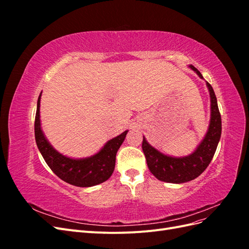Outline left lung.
<instances>
[{"instance_id": "obj_1", "label": "left lung", "mask_w": 249, "mask_h": 249, "mask_svg": "<svg viewBox=\"0 0 249 249\" xmlns=\"http://www.w3.org/2000/svg\"><path fill=\"white\" fill-rule=\"evenodd\" d=\"M189 67L197 73L200 79H203L197 69H195L193 65H189ZM207 86L211 97V119L209 129L205 138L191 155L182 158L166 156L153 147L143 137L142 150L145 155L148 169L162 182L173 184L189 182L200 176L213 159L221 136V115L218 109L214 90L208 82Z\"/></svg>"}]
</instances>
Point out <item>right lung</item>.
<instances>
[{
  "mask_svg": "<svg viewBox=\"0 0 249 249\" xmlns=\"http://www.w3.org/2000/svg\"><path fill=\"white\" fill-rule=\"evenodd\" d=\"M40 96L35 115V140L44 161L55 175L64 182L78 187H91L107 180L115 167L117 150L123 144L127 131L109 140L99 153L85 159H71L58 153L44 137L40 126Z\"/></svg>",
  "mask_w": 249,
  "mask_h": 249,
  "instance_id": "1",
  "label": "right lung"
}]
</instances>
